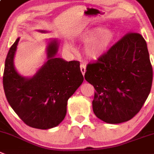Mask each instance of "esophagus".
<instances>
[{
    "label": "esophagus",
    "instance_id": "obj_1",
    "mask_svg": "<svg viewBox=\"0 0 154 154\" xmlns=\"http://www.w3.org/2000/svg\"><path fill=\"white\" fill-rule=\"evenodd\" d=\"M80 69H81V72L82 73V75H84L85 73L86 72V65L84 63H81V65H80Z\"/></svg>",
    "mask_w": 154,
    "mask_h": 154
}]
</instances>
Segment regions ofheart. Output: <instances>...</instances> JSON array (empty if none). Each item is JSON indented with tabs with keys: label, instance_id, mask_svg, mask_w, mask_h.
I'll use <instances>...</instances> for the list:
<instances>
[{
	"label": "heart",
	"instance_id": "b5f03b06",
	"mask_svg": "<svg viewBox=\"0 0 154 154\" xmlns=\"http://www.w3.org/2000/svg\"><path fill=\"white\" fill-rule=\"evenodd\" d=\"M116 38L114 31L109 29H103L102 26L94 28L85 31L80 37L83 42H85L84 53L87 57L96 60L105 54ZM65 48L73 51L71 44L66 42Z\"/></svg>",
	"mask_w": 154,
	"mask_h": 154
}]
</instances>
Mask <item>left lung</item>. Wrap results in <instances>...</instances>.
<instances>
[{"label": "left lung", "mask_w": 154, "mask_h": 154, "mask_svg": "<svg viewBox=\"0 0 154 154\" xmlns=\"http://www.w3.org/2000/svg\"><path fill=\"white\" fill-rule=\"evenodd\" d=\"M85 79L96 91L92 106L98 119L110 124L132 119L147 100L153 81L144 38L125 35L96 63L88 64Z\"/></svg>", "instance_id": "left-lung-1"}]
</instances>
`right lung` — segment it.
Returning a JSON list of instances; mask_svg holds the SVG:
<instances>
[{
	"instance_id": "right-lung-1",
	"label": "right lung",
	"mask_w": 154,
	"mask_h": 154,
	"mask_svg": "<svg viewBox=\"0 0 154 154\" xmlns=\"http://www.w3.org/2000/svg\"><path fill=\"white\" fill-rule=\"evenodd\" d=\"M19 41L20 38L10 48L5 60L3 85L7 101L29 126L38 129L57 126L66 116L68 99L84 80L80 63L57 57L59 42L54 39L47 48V62L32 77L26 78L14 64Z\"/></svg>"
}]
</instances>
